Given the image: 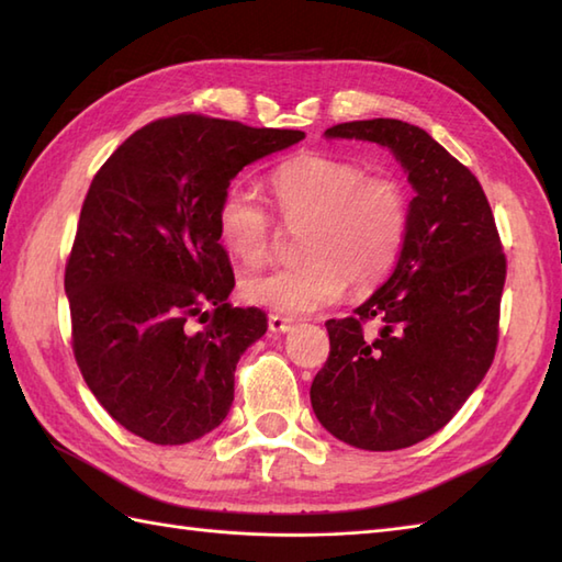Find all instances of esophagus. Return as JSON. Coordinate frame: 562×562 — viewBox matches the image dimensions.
Wrapping results in <instances>:
<instances>
[{
	"label": "esophagus",
	"mask_w": 562,
	"mask_h": 562,
	"mask_svg": "<svg viewBox=\"0 0 562 562\" xmlns=\"http://www.w3.org/2000/svg\"><path fill=\"white\" fill-rule=\"evenodd\" d=\"M294 326V321L288 316H280V314H270L268 316V328L272 333H288Z\"/></svg>",
	"instance_id": "obj_1"
}]
</instances>
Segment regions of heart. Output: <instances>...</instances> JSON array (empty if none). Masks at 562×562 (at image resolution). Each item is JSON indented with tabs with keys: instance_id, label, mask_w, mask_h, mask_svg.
Here are the masks:
<instances>
[{
	"instance_id": "b5f03b06",
	"label": "heart",
	"mask_w": 562,
	"mask_h": 562,
	"mask_svg": "<svg viewBox=\"0 0 562 562\" xmlns=\"http://www.w3.org/2000/svg\"><path fill=\"white\" fill-rule=\"evenodd\" d=\"M270 198L300 229L302 260L274 266L241 282L244 300L282 314H308L350 290L374 288L396 266L411 222V200L398 178L367 173L362 164L304 151L270 173ZM274 217L244 186L224 190L217 236L244 266L268 256Z\"/></svg>"
}]
</instances>
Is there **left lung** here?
<instances>
[{
    "instance_id": "obj_1",
    "label": "left lung",
    "mask_w": 562,
    "mask_h": 562,
    "mask_svg": "<svg viewBox=\"0 0 562 562\" xmlns=\"http://www.w3.org/2000/svg\"><path fill=\"white\" fill-rule=\"evenodd\" d=\"M326 137L389 147L415 198L389 280L355 316L326 321L330 352L312 405L345 445L405 449L445 427L491 369L507 258L479 178L423 127L374 117Z\"/></svg>"
}]
</instances>
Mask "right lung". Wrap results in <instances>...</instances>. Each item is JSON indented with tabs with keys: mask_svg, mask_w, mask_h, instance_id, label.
I'll use <instances>...</instances> for the list:
<instances>
[{
	"mask_svg": "<svg viewBox=\"0 0 562 562\" xmlns=\"http://www.w3.org/2000/svg\"><path fill=\"white\" fill-rule=\"evenodd\" d=\"M300 139L181 113L137 130L93 176L65 268L71 350L133 435L188 445L229 413L238 357L268 318L226 302L234 272L217 207L244 166Z\"/></svg>",
	"mask_w": 562,
	"mask_h": 562,
	"instance_id": "1",
	"label": "right lung"
}]
</instances>
